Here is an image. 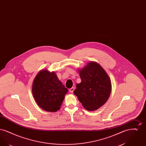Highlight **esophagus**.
Returning a JSON list of instances; mask_svg holds the SVG:
<instances>
[{"mask_svg": "<svg viewBox=\"0 0 146 146\" xmlns=\"http://www.w3.org/2000/svg\"><path fill=\"white\" fill-rule=\"evenodd\" d=\"M74 90V88H73V87H72V88H70V90H69L70 92H71V93H73Z\"/></svg>", "mask_w": 146, "mask_h": 146, "instance_id": "obj_1", "label": "esophagus"}]
</instances>
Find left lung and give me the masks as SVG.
<instances>
[{
  "label": "left lung",
  "mask_w": 146,
  "mask_h": 146,
  "mask_svg": "<svg viewBox=\"0 0 146 146\" xmlns=\"http://www.w3.org/2000/svg\"><path fill=\"white\" fill-rule=\"evenodd\" d=\"M82 80L77 84L74 94L84 107L95 111L107 102L111 92V82L103 68L97 63L91 62L79 70Z\"/></svg>",
  "instance_id": "1"
}]
</instances>
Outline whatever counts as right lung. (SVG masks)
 <instances>
[{"label":"right lung","instance_id":"1","mask_svg":"<svg viewBox=\"0 0 146 146\" xmlns=\"http://www.w3.org/2000/svg\"><path fill=\"white\" fill-rule=\"evenodd\" d=\"M67 91L55 72L47 70H42L36 75L32 85V94L36 104L47 111L59 110Z\"/></svg>","mask_w":146,"mask_h":146}]
</instances>
